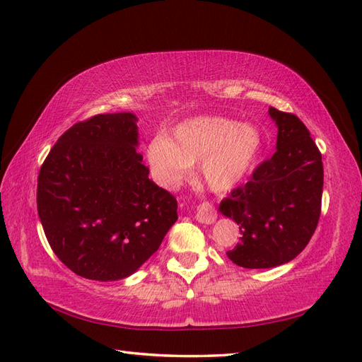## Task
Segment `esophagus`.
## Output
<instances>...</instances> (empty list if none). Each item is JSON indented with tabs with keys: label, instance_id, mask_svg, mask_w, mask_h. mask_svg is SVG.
Wrapping results in <instances>:
<instances>
[{
	"label": "esophagus",
	"instance_id": "1",
	"mask_svg": "<svg viewBox=\"0 0 362 362\" xmlns=\"http://www.w3.org/2000/svg\"><path fill=\"white\" fill-rule=\"evenodd\" d=\"M216 209H214V205L210 202H202L197 205L196 209V219L199 222H202V224H213L214 221H216Z\"/></svg>",
	"mask_w": 362,
	"mask_h": 362
}]
</instances>
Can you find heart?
Returning <instances> with one entry per match:
<instances>
[{
  "instance_id": "1",
  "label": "heart",
  "mask_w": 362,
  "mask_h": 362,
  "mask_svg": "<svg viewBox=\"0 0 362 362\" xmlns=\"http://www.w3.org/2000/svg\"><path fill=\"white\" fill-rule=\"evenodd\" d=\"M261 146L263 136L255 126H238L222 117H196L177 126L169 138H153L148 161L152 177L163 188L180 187L201 163L206 185L227 191L249 174Z\"/></svg>"
}]
</instances>
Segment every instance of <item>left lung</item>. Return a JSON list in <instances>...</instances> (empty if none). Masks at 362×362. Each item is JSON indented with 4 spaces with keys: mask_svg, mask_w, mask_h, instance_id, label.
<instances>
[{
    "mask_svg": "<svg viewBox=\"0 0 362 362\" xmlns=\"http://www.w3.org/2000/svg\"><path fill=\"white\" fill-rule=\"evenodd\" d=\"M269 115L279 127L276 152L219 205L243 235L227 257L247 269H269L294 259L310 243L320 218L322 153L294 113L269 107Z\"/></svg>",
    "mask_w": 362,
    "mask_h": 362,
    "instance_id": "8db88e82",
    "label": "left lung"
}]
</instances>
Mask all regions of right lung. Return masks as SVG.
Wrapping results in <instances>:
<instances>
[{"label":"right lung","mask_w":362,"mask_h":362,"mask_svg":"<svg viewBox=\"0 0 362 362\" xmlns=\"http://www.w3.org/2000/svg\"><path fill=\"white\" fill-rule=\"evenodd\" d=\"M136 146L134 113L95 115L59 138L38 173L46 240L83 279L132 275L177 221L175 197L149 179Z\"/></svg>","instance_id":"1"}]
</instances>
